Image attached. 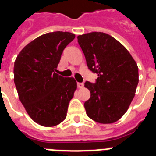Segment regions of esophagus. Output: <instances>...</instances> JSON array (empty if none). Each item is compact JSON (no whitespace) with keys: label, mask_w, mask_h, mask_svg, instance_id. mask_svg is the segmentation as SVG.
<instances>
[{"label":"esophagus","mask_w":156,"mask_h":156,"mask_svg":"<svg viewBox=\"0 0 156 156\" xmlns=\"http://www.w3.org/2000/svg\"><path fill=\"white\" fill-rule=\"evenodd\" d=\"M77 87L79 88H82L83 87V83H77Z\"/></svg>","instance_id":"34e87169"}]
</instances>
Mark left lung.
<instances>
[{"label":"left lung","mask_w":156,"mask_h":156,"mask_svg":"<svg viewBox=\"0 0 156 156\" xmlns=\"http://www.w3.org/2000/svg\"><path fill=\"white\" fill-rule=\"evenodd\" d=\"M88 69L98 74L84 86L90 98L86 113L100 123H112L127 111L138 84V67L126 48L110 35L93 32L77 37Z\"/></svg>","instance_id":"left-lung-1"}]
</instances>
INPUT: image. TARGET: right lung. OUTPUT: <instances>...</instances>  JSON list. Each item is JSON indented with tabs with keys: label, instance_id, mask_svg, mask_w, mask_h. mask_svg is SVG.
Segmentation results:
<instances>
[{
	"label": "right lung",
	"instance_id": "1",
	"mask_svg": "<svg viewBox=\"0 0 156 156\" xmlns=\"http://www.w3.org/2000/svg\"><path fill=\"white\" fill-rule=\"evenodd\" d=\"M74 38L69 32L44 34L28 44L16 59L14 82L20 101L41 126H56L66 119L76 82L55 71L63 50Z\"/></svg>",
	"mask_w": 156,
	"mask_h": 156
}]
</instances>
